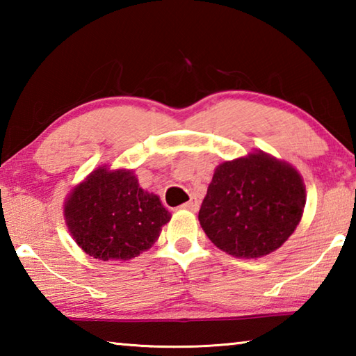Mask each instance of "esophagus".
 <instances>
[{
	"instance_id": "obj_1",
	"label": "esophagus",
	"mask_w": 356,
	"mask_h": 356,
	"mask_svg": "<svg viewBox=\"0 0 356 356\" xmlns=\"http://www.w3.org/2000/svg\"><path fill=\"white\" fill-rule=\"evenodd\" d=\"M182 209L190 210V212H197V209H200V201H197L196 197H191L188 202L182 204Z\"/></svg>"
}]
</instances>
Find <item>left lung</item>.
<instances>
[{"mask_svg": "<svg viewBox=\"0 0 356 356\" xmlns=\"http://www.w3.org/2000/svg\"><path fill=\"white\" fill-rule=\"evenodd\" d=\"M305 204L300 172L254 150L216 166L197 218L216 248L238 259H259L292 236Z\"/></svg>", "mask_w": 356, "mask_h": 356, "instance_id": "1", "label": "left lung"}]
</instances>
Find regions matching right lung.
<instances>
[{"mask_svg":"<svg viewBox=\"0 0 356 356\" xmlns=\"http://www.w3.org/2000/svg\"><path fill=\"white\" fill-rule=\"evenodd\" d=\"M64 220L76 245L99 261H129L147 251L171 220L134 170L99 166L70 190Z\"/></svg>","mask_w":356,"mask_h":356,"instance_id":"add662e5","label":"right lung"}]
</instances>
